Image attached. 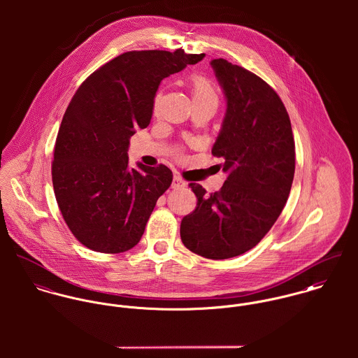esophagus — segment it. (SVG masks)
<instances>
[{"label":"esophagus","mask_w":358,"mask_h":358,"mask_svg":"<svg viewBox=\"0 0 358 358\" xmlns=\"http://www.w3.org/2000/svg\"><path fill=\"white\" fill-rule=\"evenodd\" d=\"M186 182L179 176V175H175L173 176V180H172V187L173 189H182V187H186Z\"/></svg>","instance_id":"1"}]
</instances>
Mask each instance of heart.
I'll return each instance as SVG.
<instances>
[{"mask_svg": "<svg viewBox=\"0 0 358 358\" xmlns=\"http://www.w3.org/2000/svg\"><path fill=\"white\" fill-rule=\"evenodd\" d=\"M190 88L193 94V102L217 103V94L213 84L201 74H194L190 78Z\"/></svg>", "mask_w": 358, "mask_h": 358, "instance_id": "b5f03b06", "label": "heart"}]
</instances>
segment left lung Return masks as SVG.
I'll list each match as a JSON object with an SVG mask.
<instances>
[{"instance_id": "8db88e82", "label": "left lung", "mask_w": 358, "mask_h": 358, "mask_svg": "<svg viewBox=\"0 0 358 358\" xmlns=\"http://www.w3.org/2000/svg\"><path fill=\"white\" fill-rule=\"evenodd\" d=\"M210 66L226 98V114L212 148L227 175L219 192L190 183L196 209L180 223L187 250L208 259L245 254L267 234L287 204L295 173L289 115L260 77L226 59Z\"/></svg>"}]
</instances>
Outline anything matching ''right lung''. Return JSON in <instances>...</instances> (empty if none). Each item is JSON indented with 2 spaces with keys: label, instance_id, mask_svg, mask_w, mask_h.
<instances>
[{
  "label": "right lung",
  "instance_id": "right-lung-1",
  "mask_svg": "<svg viewBox=\"0 0 358 358\" xmlns=\"http://www.w3.org/2000/svg\"><path fill=\"white\" fill-rule=\"evenodd\" d=\"M204 53L125 52L92 73L63 115L52 162L62 216L87 248L120 254L134 248L172 171L128 164L129 139L150 124L159 83Z\"/></svg>",
  "mask_w": 358,
  "mask_h": 358
}]
</instances>
